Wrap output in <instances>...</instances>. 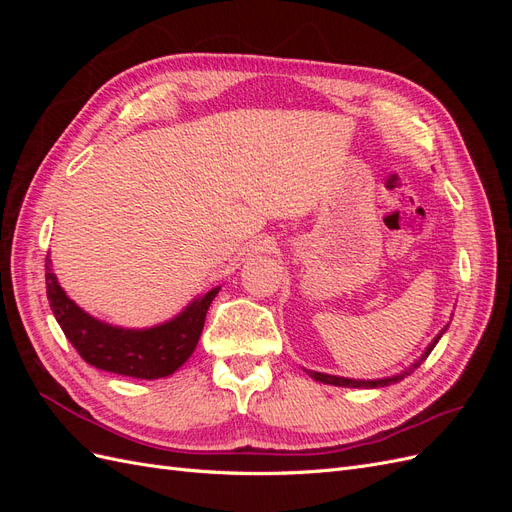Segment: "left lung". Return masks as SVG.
Returning <instances> with one entry per match:
<instances>
[{
  "label": "left lung",
  "instance_id": "1",
  "mask_svg": "<svg viewBox=\"0 0 512 512\" xmlns=\"http://www.w3.org/2000/svg\"><path fill=\"white\" fill-rule=\"evenodd\" d=\"M446 331V327L438 333V337L433 339V342L427 346V350L423 352V356L421 359H418L412 367H408L406 371H401V374H397V376H391V378H378V380H352V378H342V376H331V374H320V371H309L307 369V374L312 376L316 382H322V384H333V386H350V389H378V386H389V384H395V382H399V380H404L406 376H410L412 371L421 365L427 356H429V352L433 350V346L438 344V339L442 337V333Z\"/></svg>",
  "mask_w": 512,
  "mask_h": 512
}]
</instances>
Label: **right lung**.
<instances>
[{
	"instance_id": "right-lung-1",
	"label": "right lung",
	"mask_w": 512,
	"mask_h": 512,
	"mask_svg": "<svg viewBox=\"0 0 512 512\" xmlns=\"http://www.w3.org/2000/svg\"><path fill=\"white\" fill-rule=\"evenodd\" d=\"M46 297L55 320L68 342L83 359L104 371L119 376L156 380L166 378L190 359L205 327L207 309L220 286L194 299L173 320L151 329H121L89 316L59 286L51 258L44 260Z\"/></svg>"
}]
</instances>
